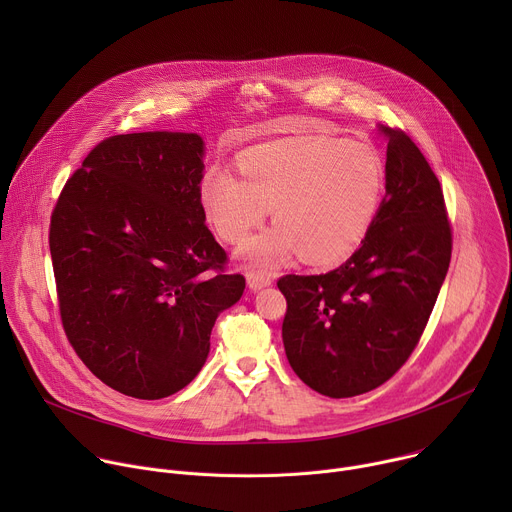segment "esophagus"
Masks as SVG:
<instances>
[{
    "label": "esophagus",
    "mask_w": 512,
    "mask_h": 512,
    "mask_svg": "<svg viewBox=\"0 0 512 512\" xmlns=\"http://www.w3.org/2000/svg\"><path fill=\"white\" fill-rule=\"evenodd\" d=\"M247 283H249V287L251 289H263V287H267V285H271L273 283V277H271V273H261V271H249L247 273Z\"/></svg>",
    "instance_id": "34e87169"
}]
</instances>
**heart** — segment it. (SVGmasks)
<instances>
[{
	"label": "heart",
	"instance_id": "obj_1",
	"mask_svg": "<svg viewBox=\"0 0 512 512\" xmlns=\"http://www.w3.org/2000/svg\"><path fill=\"white\" fill-rule=\"evenodd\" d=\"M237 172L239 178L208 170L198 198L206 221L229 245L243 243L271 208L275 225L245 247L257 269L296 253L320 265L348 259L375 223L387 178L377 145L326 135L255 145L237 156Z\"/></svg>",
	"mask_w": 512,
	"mask_h": 512
}]
</instances>
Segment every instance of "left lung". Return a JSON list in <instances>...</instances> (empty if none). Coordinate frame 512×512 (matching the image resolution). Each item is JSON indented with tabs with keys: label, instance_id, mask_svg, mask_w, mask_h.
Here are the masks:
<instances>
[{
	"label": "left lung",
	"instance_id": "1",
	"mask_svg": "<svg viewBox=\"0 0 512 512\" xmlns=\"http://www.w3.org/2000/svg\"><path fill=\"white\" fill-rule=\"evenodd\" d=\"M381 129L389 137L387 192L367 239L328 273L277 279L291 369L332 399L369 393L403 367L452 259L440 180L403 129Z\"/></svg>",
	"mask_w": 512,
	"mask_h": 512
}]
</instances>
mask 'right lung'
<instances>
[{
  "mask_svg": "<svg viewBox=\"0 0 512 512\" xmlns=\"http://www.w3.org/2000/svg\"><path fill=\"white\" fill-rule=\"evenodd\" d=\"M202 152L196 133L107 137L50 216L64 334L97 379L135 399L184 389L245 289L204 223Z\"/></svg>",
  "mask_w": 512,
  "mask_h": 512,
  "instance_id": "1",
  "label": "right lung"
}]
</instances>
